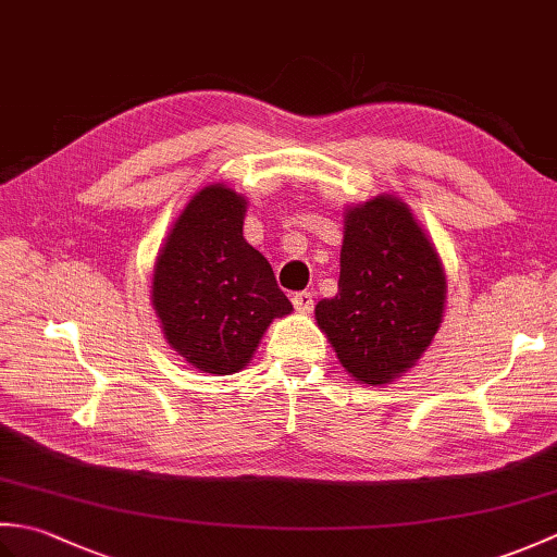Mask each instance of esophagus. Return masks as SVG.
I'll return each mask as SVG.
<instances>
[{
    "label": "esophagus",
    "instance_id": "34e87169",
    "mask_svg": "<svg viewBox=\"0 0 557 557\" xmlns=\"http://www.w3.org/2000/svg\"><path fill=\"white\" fill-rule=\"evenodd\" d=\"M292 304H294V309H297L299 313H311V309H313V294L311 292H297L292 297Z\"/></svg>",
    "mask_w": 557,
    "mask_h": 557
}]
</instances>
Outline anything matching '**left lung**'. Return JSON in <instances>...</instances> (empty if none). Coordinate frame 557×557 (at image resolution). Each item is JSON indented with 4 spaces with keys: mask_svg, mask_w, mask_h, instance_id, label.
Returning a JSON list of instances; mask_svg holds the SVG:
<instances>
[{
    "mask_svg": "<svg viewBox=\"0 0 557 557\" xmlns=\"http://www.w3.org/2000/svg\"><path fill=\"white\" fill-rule=\"evenodd\" d=\"M443 304L441 258L409 208L389 196L349 208L337 294L315 306L342 366L361 383H389L431 345Z\"/></svg>",
    "mask_w": 557,
    "mask_h": 557,
    "instance_id": "8db88e82",
    "label": "left lung"
}]
</instances>
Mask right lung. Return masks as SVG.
Returning <instances> with one entry per match:
<instances>
[{"instance_id":"obj_1","label":"right lung","mask_w":557,"mask_h":557,"mask_svg":"<svg viewBox=\"0 0 557 557\" xmlns=\"http://www.w3.org/2000/svg\"><path fill=\"white\" fill-rule=\"evenodd\" d=\"M246 200L212 184L176 218L156 263L152 306L172 349L203 373L251 361L272 318L292 313L275 272L244 239Z\"/></svg>"}]
</instances>
